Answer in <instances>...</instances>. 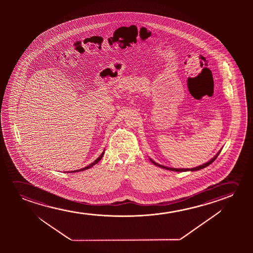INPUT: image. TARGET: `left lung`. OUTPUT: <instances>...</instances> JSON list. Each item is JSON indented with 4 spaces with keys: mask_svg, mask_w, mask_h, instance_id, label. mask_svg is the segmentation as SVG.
<instances>
[{
    "mask_svg": "<svg viewBox=\"0 0 253 253\" xmlns=\"http://www.w3.org/2000/svg\"><path fill=\"white\" fill-rule=\"evenodd\" d=\"M221 151V149L218 151L216 155H215L212 158H211L210 161H208V163H204V164H202L201 166L195 167V168H193V169H174V168H169V167L163 166V165H161L159 163H156L155 161H153L150 157H149V161L151 162V163L154 164V165H156V166L159 167V168H162V169H164L170 170V171H174V172H187V171H197V170L202 169H204L206 167L209 166L211 163H213L214 162L215 159L218 157V155H219V153Z\"/></svg>",
    "mask_w": 253,
    "mask_h": 253,
    "instance_id": "8db88e82",
    "label": "left lung"
}]
</instances>
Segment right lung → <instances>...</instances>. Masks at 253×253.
<instances>
[{
	"mask_svg": "<svg viewBox=\"0 0 253 253\" xmlns=\"http://www.w3.org/2000/svg\"><path fill=\"white\" fill-rule=\"evenodd\" d=\"M104 150L102 152V154H101L100 156H98L97 157V159L95 160L94 161L93 163H90V165H88V166L84 167V168H83V169H80L78 170H73V171H70L69 173H76V172H80V171H84V170H86L88 169H90V168H92V167L94 166V165H96L99 161H100L101 159H102V157H103V156H104ZM66 173H68V172H66Z\"/></svg>",
	"mask_w": 253,
	"mask_h": 253,
	"instance_id": "1",
	"label": "right lung"
}]
</instances>
